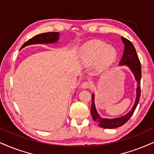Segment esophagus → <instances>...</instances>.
<instances>
[{
	"label": "esophagus",
	"mask_w": 154,
	"mask_h": 154,
	"mask_svg": "<svg viewBox=\"0 0 154 154\" xmlns=\"http://www.w3.org/2000/svg\"><path fill=\"white\" fill-rule=\"evenodd\" d=\"M91 86V84L90 82H88V81H84V82L81 84V88L86 89L90 88Z\"/></svg>",
	"instance_id": "obj_1"
}]
</instances>
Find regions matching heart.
<instances>
[{
	"mask_svg": "<svg viewBox=\"0 0 154 154\" xmlns=\"http://www.w3.org/2000/svg\"><path fill=\"white\" fill-rule=\"evenodd\" d=\"M79 57L81 62L84 65H92L96 61L97 67L104 69L116 60L117 51L111 45L101 41H94L83 45L79 51Z\"/></svg>",
	"mask_w": 154,
	"mask_h": 154,
	"instance_id": "1",
	"label": "heart"
}]
</instances>
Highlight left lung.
Wrapping results in <instances>:
<instances>
[{"mask_svg": "<svg viewBox=\"0 0 154 154\" xmlns=\"http://www.w3.org/2000/svg\"><path fill=\"white\" fill-rule=\"evenodd\" d=\"M121 40H122L123 43H124V51H123V54L121 61L119 62V65L127 66L129 68L132 73H134L136 81H137L136 100L131 110L123 116L115 118V119H104V118L100 117L98 115L97 111H96L94 103V94H93L91 113V116L94 121H96L100 127L104 128H116L125 124L127 121L129 120V119L134 113L136 106H137L138 102H139L140 96H141V63H140V60L138 59L136 51L132 43L124 37H121Z\"/></svg>", "mask_w": 154, "mask_h": 154, "instance_id": "left-lung-1", "label": "left lung"}]
</instances>
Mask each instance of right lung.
<instances>
[{
    "instance_id": "1",
    "label": "right lung",
    "mask_w": 154,
    "mask_h": 154,
    "mask_svg": "<svg viewBox=\"0 0 154 154\" xmlns=\"http://www.w3.org/2000/svg\"><path fill=\"white\" fill-rule=\"evenodd\" d=\"M58 38H59V33L58 32H48V33H41L28 40L27 42H26L22 45L21 48L27 46V45L33 44L55 43L58 41Z\"/></svg>"
}]
</instances>
